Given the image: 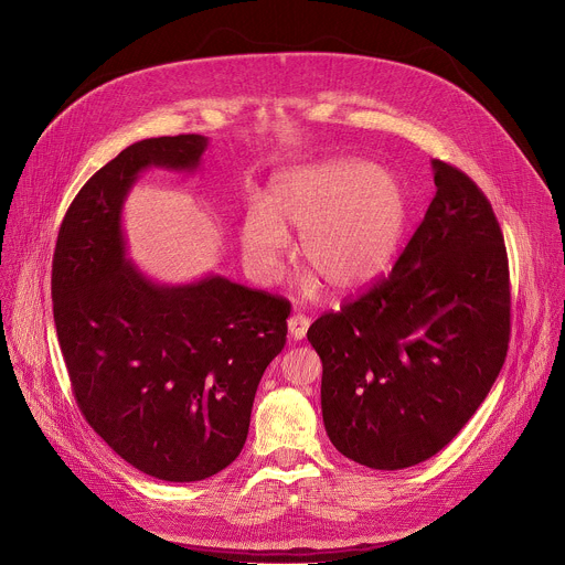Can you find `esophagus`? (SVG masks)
<instances>
[{
  "instance_id": "esophagus-1",
  "label": "esophagus",
  "mask_w": 565,
  "mask_h": 565,
  "mask_svg": "<svg viewBox=\"0 0 565 565\" xmlns=\"http://www.w3.org/2000/svg\"><path fill=\"white\" fill-rule=\"evenodd\" d=\"M287 327H289V333L294 341H302L307 329H309V318L305 313H294L289 320H287Z\"/></svg>"
}]
</instances>
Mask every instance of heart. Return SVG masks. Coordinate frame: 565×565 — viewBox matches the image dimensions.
<instances>
[{
	"instance_id": "b5f03b06",
	"label": "heart",
	"mask_w": 565,
	"mask_h": 565,
	"mask_svg": "<svg viewBox=\"0 0 565 565\" xmlns=\"http://www.w3.org/2000/svg\"><path fill=\"white\" fill-rule=\"evenodd\" d=\"M405 222L407 195L394 173L359 160L296 167L274 178L267 202L245 209L243 258L258 280H271L287 234L300 232L302 265L329 289L350 294L387 269Z\"/></svg>"
}]
</instances>
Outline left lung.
<instances>
[{
	"instance_id": "1",
	"label": "left lung",
	"mask_w": 565,
	"mask_h": 565,
	"mask_svg": "<svg viewBox=\"0 0 565 565\" xmlns=\"http://www.w3.org/2000/svg\"><path fill=\"white\" fill-rule=\"evenodd\" d=\"M436 195L392 271L324 311L307 341L338 452L372 470L431 459L475 416L510 343L503 234L470 175L431 160Z\"/></svg>"
}]
</instances>
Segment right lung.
<instances>
[{
	"instance_id": "1",
	"label": "right lung",
	"mask_w": 565,
	"mask_h": 565,
	"mask_svg": "<svg viewBox=\"0 0 565 565\" xmlns=\"http://www.w3.org/2000/svg\"><path fill=\"white\" fill-rule=\"evenodd\" d=\"M204 136L149 138L71 202L53 254V318L86 423L136 470L202 481L234 463L267 365L287 343L282 296L206 276L158 285L127 258L122 204L149 167L193 171Z\"/></svg>"
}]
</instances>
